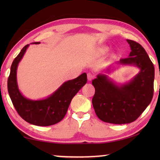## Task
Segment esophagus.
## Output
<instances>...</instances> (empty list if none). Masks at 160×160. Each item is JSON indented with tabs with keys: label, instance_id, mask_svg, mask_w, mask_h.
<instances>
[{
	"label": "esophagus",
	"instance_id": "34e87169",
	"mask_svg": "<svg viewBox=\"0 0 160 160\" xmlns=\"http://www.w3.org/2000/svg\"><path fill=\"white\" fill-rule=\"evenodd\" d=\"M94 78V75L90 73V72H88V80H92Z\"/></svg>",
	"mask_w": 160,
	"mask_h": 160
}]
</instances>
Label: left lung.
I'll list each match as a JSON object with an SVG mask.
<instances>
[{"label": "left lung", "mask_w": 160, "mask_h": 160, "mask_svg": "<svg viewBox=\"0 0 160 160\" xmlns=\"http://www.w3.org/2000/svg\"><path fill=\"white\" fill-rule=\"evenodd\" d=\"M126 41L131 53L128 58L121 59L117 63L138 68V73L123 85L116 84L103 73L98 74L92 80L95 88L92 101L93 107L100 120L107 123L125 124L135 121L153 97L155 68L152 62L140 44L132 40Z\"/></svg>", "instance_id": "1"}]
</instances>
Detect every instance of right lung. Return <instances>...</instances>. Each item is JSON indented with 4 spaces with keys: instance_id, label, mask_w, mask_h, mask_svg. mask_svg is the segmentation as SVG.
Instances as JSON below:
<instances>
[{
    "instance_id": "obj_1",
    "label": "right lung",
    "mask_w": 160,
    "mask_h": 160,
    "mask_svg": "<svg viewBox=\"0 0 160 160\" xmlns=\"http://www.w3.org/2000/svg\"><path fill=\"white\" fill-rule=\"evenodd\" d=\"M33 44H39L40 42ZM29 46H25L12 62L8 80V90L18 114L27 122L39 126L53 125L60 122L66 116L72 99L86 84L87 74L84 72L73 80L63 82L46 99L32 100L26 98L19 90L17 69Z\"/></svg>"
}]
</instances>
